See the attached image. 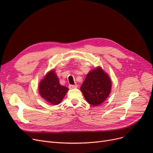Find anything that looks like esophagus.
<instances>
[{
    "instance_id": "obj_1",
    "label": "esophagus",
    "mask_w": 153,
    "mask_h": 153,
    "mask_svg": "<svg viewBox=\"0 0 153 153\" xmlns=\"http://www.w3.org/2000/svg\"><path fill=\"white\" fill-rule=\"evenodd\" d=\"M78 87V85L76 84V85H69V89H74V88H76Z\"/></svg>"
}]
</instances>
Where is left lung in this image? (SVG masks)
Listing matches in <instances>:
<instances>
[{
    "mask_svg": "<svg viewBox=\"0 0 153 153\" xmlns=\"http://www.w3.org/2000/svg\"><path fill=\"white\" fill-rule=\"evenodd\" d=\"M111 87L108 75L101 68H97L87 74L80 90L88 103L98 106L108 98Z\"/></svg>",
    "mask_w": 153,
    "mask_h": 153,
    "instance_id": "left-lung-1",
    "label": "left lung"
}]
</instances>
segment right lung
Masks as SVG:
<instances>
[{"instance_id":"right-lung-1","label":"right lung","mask_w":153,"mask_h":153,"mask_svg":"<svg viewBox=\"0 0 153 153\" xmlns=\"http://www.w3.org/2000/svg\"><path fill=\"white\" fill-rule=\"evenodd\" d=\"M68 91V88L59 84L58 78L53 70L49 72L41 81L39 91L43 99L52 105H58Z\"/></svg>"}]
</instances>
